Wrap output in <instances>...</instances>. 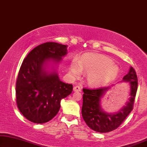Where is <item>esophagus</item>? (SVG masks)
Returning <instances> with one entry per match:
<instances>
[{
	"mask_svg": "<svg viewBox=\"0 0 147 147\" xmlns=\"http://www.w3.org/2000/svg\"><path fill=\"white\" fill-rule=\"evenodd\" d=\"M82 90V88L79 86H75L73 87V91L74 92H80Z\"/></svg>",
	"mask_w": 147,
	"mask_h": 147,
	"instance_id": "esophagus-1",
	"label": "esophagus"
}]
</instances>
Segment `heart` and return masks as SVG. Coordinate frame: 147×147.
<instances>
[{
  "label": "heart",
  "instance_id": "1",
  "mask_svg": "<svg viewBox=\"0 0 147 147\" xmlns=\"http://www.w3.org/2000/svg\"><path fill=\"white\" fill-rule=\"evenodd\" d=\"M82 71L86 73V80L92 86L102 85L117 78L119 73L118 66L104 55L95 53L84 54L79 60L73 59L69 65L70 74L77 77Z\"/></svg>",
  "mask_w": 147,
  "mask_h": 147
}]
</instances>
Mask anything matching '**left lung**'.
<instances>
[{"label":"left lung","mask_w":147,"mask_h":147,"mask_svg":"<svg viewBox=\"0 0 147 147\" xmlns=\"http://www.w3.org/2000/svg\"><path fill=\"white\" fill-rule=\"evenodd\" d=\"M137 76L131 67L121 82L129 85V98L125 106L114 113H107L102 107V99L114 85L96 89H83L82 116L88 127L98 133H108L117 129L133 110L138 86Z\"/></svg>","instance_id":"obj_1"}]
</instances>
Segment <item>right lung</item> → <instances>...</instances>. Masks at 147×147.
Here are the masks:
<instances>
[{"instance_id":"obj_1","label":"right lung","mask_w":147,"mask_h":147,"mask_svg":"<svg viewBox=\"0 0 147 147\" xmlns=\"http://www.w3.org/2000/svg\"><path fill=\"white\" fill-rule=\"evenodd\" d=\"M67 45L41 44L22 62L16 84V103L28 121L42 124L51 121L61 108V101L71 94L73 84L61 81L58 69L67 55Z\"/></svg>"}]
</instances>
